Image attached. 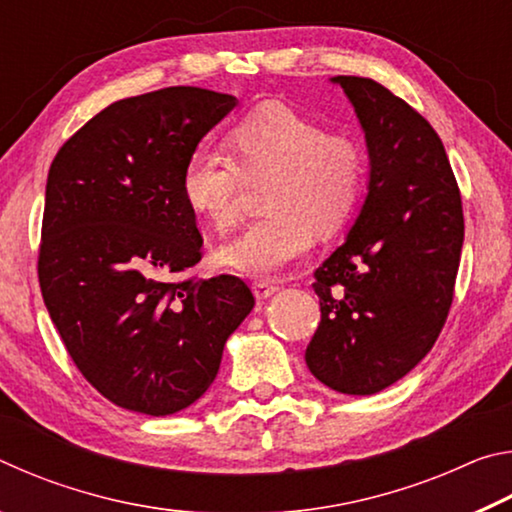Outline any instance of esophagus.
Masks as SVG:
<instances>
[{
  "label": "esophagus",
  "mask_w": 512,
  "mask_h": 512,
  "mask_svg": "<svg viewBox=\"0 0 512 512\" xmlns=\"http://www.w3.org/2000/svg\"><path fill=\"white\" fill-rule=\"evenodd\" d=\"M253 291H255L257 300H266V298H271L273 293L277 291V284L268 282V280H255L253 282Z\"/></svg>",
  "instance_id": "esophagus-1"
}]
</instances>
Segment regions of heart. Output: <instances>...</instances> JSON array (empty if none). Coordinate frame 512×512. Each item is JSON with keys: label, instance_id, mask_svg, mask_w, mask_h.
<instances>
[{"label": "heart", "instance_id": "obj_1", "mask_svg": "<svg viewBox=\"0 0 512 512\" xmlns=\"http://www.w3.org/2000/svg\"><path fill=\"white\" fill-rule=\"evenodd\" d=\"M228 146L232 155L198 146L180 185L189 210L225 232L241 219L246 187L264 183L259 203L266 214L221 250L225 264L250 275L268 277L296 262L314 230H341L366 183V153L357 137L325 131L280 101L241 117L228 131Z\"/></svg>", "mask_w": 512, "mask_h": 512}]
</instances>
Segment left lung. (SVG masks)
<instances>
[{
  "label": "left lung",
  "instance_id": "left-lung-1",
  "mask_svg": "<svg viewBox=\"0 0 512 512\" xmlns=\"http://www.w3.org/2000/svg\"><path fill=\"white\" fill-rule=\"evenodd\" d=\"M366 131L370 185L348 241L316 268L311 375L372 395L427 357L443 332L465 235L461 189L438 133L363 76H336Z\"/></svg>",
  "mask_w": 512,
  "mask_h": 512
}]
</instances>
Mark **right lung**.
Wrapping results in <instances>:
<instances>
[{"instance_id":"obj_1","label":"right lung","mask_w":512,"mask_h":512,"mask_svg":"<svg viewBox=\"0 0 512 512\" xmlns=\"http://www.w3.org/2000/svg\"><path fill=\"white\" fill-rule=\"evenodd\" d=\"M232 94L176 85L110 103L47 176L38 282L81 375L121 409L169 415L201 397L255 296L203 257L183 169Z\"/></svg>"}]
</instances>
